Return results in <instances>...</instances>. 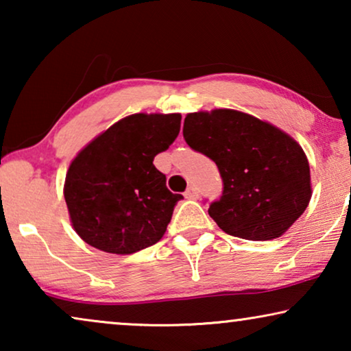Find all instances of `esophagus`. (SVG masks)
<instances>
[{"label": "esophagus", "mask_w": 351, "mask_h": 351, "mask_svg": "<svg viewBox=\"0 0 351 351\" xmlns=\"http://www.w3.org/2000/svg\"><path fill=\"white\" fill-rule=\"evenodd\" d=\"M198 189H196V186H189V189H186V191H185V198L186 199H196L198 198Z\"/></svg>", "instance_id": "34e87169"}]
</instances>
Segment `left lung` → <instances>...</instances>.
<instances>
[{"mask_svg": "<svg viewBox=\"0 0 351 351\" xmlns=\"http://www.w3.org/2000/svg\"><path fill=\"white\" fill-rule=\"evenodd\" d=\"M184 138L210 158L223 180V193L209 215L225 233L251 241L285 234L311 198L305 152L289 134L232 108L189 113Z\"/></svg>", "mask_w": 351, "mask_h": 351, "instance_id": "8db88e82", "label": "left lung"}]
</instances>
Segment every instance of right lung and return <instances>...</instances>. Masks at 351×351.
Here are the masks:
<instances>
[{"instance_id": "obj_1", "label": "right lung", "mask_w": 351, "mask_h": 351, "mask_svg": "<svg viewBox=\"0 0 351 351\" xmlns=\"http://www.w3.org/2000/svg\"><path fill=\"white\" fill-rule=\"evenodd\" d=\"M180 113H134L93 138L70 162L64 196L78 237L110 254L160 241L182 195L153 165L180 131Z\"/></svg>"}]
</instances>
